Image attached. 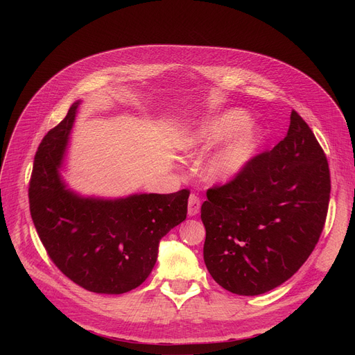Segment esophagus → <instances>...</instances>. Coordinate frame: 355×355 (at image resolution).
<instances>
[{"label":"esophagus","mask_w":355,"mask_h":355,"mask_svg":"<svg viewBox=\"0 0 355 355\" xmlns=\"http://www.w3.org/2000/svg\"><path fill=\"white\" fill-rule=\"evenodd\" d=\"M200 206H201V201L196 194H191L189 198V216L194 217L198 214L200 211Z\"/></svg>","instance_id":"34e87169"}]
</instances>
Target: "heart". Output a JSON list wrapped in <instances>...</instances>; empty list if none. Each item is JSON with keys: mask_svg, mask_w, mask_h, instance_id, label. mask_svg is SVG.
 I'll use <instances>...</instances> for the list:
<instances>
[{"mask_svg": "<svg viewBox=\"0 0 355 355\" xmlns=\"http://www.w3.org/2000/svg\"><path fill=\"white\" fill-rule=\"evenodd\" d=\"M249 123L245 110H221L190 126L178 146L187 155H201L221 141L201 165L200 174L209 182H227L245 170L257 151L260 130Z\"/></svg>", "mask_w": 355, "mask_h": 355, "instance_id": "1", "label": "heart"}]
</instances>
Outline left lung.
<instances>
[{"label":"left lung","instance_id":"1","mask_svg":"<svg viewBox=\"0 0 355 355\" xmlns=\"http://www.w3.org/2000/svg\"><path fill=\"white\" fill-rule=\"evenodd\" d=\"M331 193L327 157L292 110L288 135L233 181L207 191L204 263L226 291L254 296L282 285L322 233Z\"/></svg>","mask_w":355,"mask_h":355}]
</instances>
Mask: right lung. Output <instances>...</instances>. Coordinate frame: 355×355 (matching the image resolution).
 <instances>
[{"label":"right lung","instance_id":"right-lung-1","mask_svg":"<svg viewBox=\"0 0 355 355\" xmlns=\"http://www.w3.org/2000/svg\"><path fill=\"white\" fill-rule=\"evenodd\" d=\"M80 103L70 106L37 149L30 213L50 259L70 281L90 292L119 295L153 272L161 239L187 217L190 191L105 198L71 190L62 170Z\"/></svg>","mask_w":355,"mask_h":355}]
</instances>
